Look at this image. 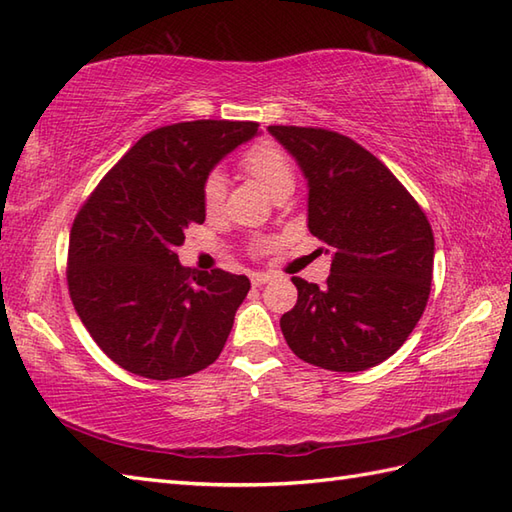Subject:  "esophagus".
Masks as SVG:
<instances>
[{
  "label": "esophagus",
  "instance_id": "1",
  "mask_svg": "<svg viewBox=\"0 0 512 512\" xmlns=\"http://www.w3.org/2000/svg\"><path fill=\"white\" fill-rule=\"evenodd\" d=\"M250 281H253V286H264L270 281V275L268 273H253L250 275Z\"/></svg>",
  "mask_w": 512,
  "mask_h": 512
}]
</instances>
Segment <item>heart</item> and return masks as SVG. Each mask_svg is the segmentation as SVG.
Segmentation results:
<instances>
[{"label": "heart", "mask_w": 512, "mask_h": 512, "mask_svg": "<svg viewBox=\"0 0 512 512\" xmlns=\"http://www.w3.org/2000/svg\"><path fill=\"white\" fill-rule=\"evenodd\" d=\"M239 165H242L250 178L262 184L273 198L284 191H292V187H295V167H292V160L273 140H262V143L250 147L242 160H239ZM224 198L226 180L220 171H211L202 187L204 211L209 215L220 213Z\"/></svg>", "instance_id": "b5f03b06"}]
</instances>
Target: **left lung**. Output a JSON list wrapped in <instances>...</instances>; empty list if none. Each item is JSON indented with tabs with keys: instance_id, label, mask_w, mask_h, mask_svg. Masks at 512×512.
<instances>
[{
	"instance_id": "left-lung-1",
	"label": "left lung",
	"mask_w": 512,
	"mask_h": 512,
	"mask_svg": "<svg viewBox=\"0 0 512 512\" xmlns=\"http://www.w3.org/2000/svg\"><path fill=\"white\" fill-rule=\"evenodd\" d=\"M308 180V228L332 250L325 286L292 277L281 317L301 361L363 372L407 341L427 308L433 231L413 195L374 154L339 132L270 125Z\"/></svg>"
}]
</instances>
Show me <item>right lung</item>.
Masks as SVG:
<instances>
[{
  "label": "right lung",
  "instance_id": "obj_1",
  "mask_svg": "<svg viewBox=\"0 0 512 512\" xmlns=\"http://www.w3.org/2000/svg\"><path fill=\"white\" fill-rule=\"evenodd\" d=\"M253 121H189L145 134L74 217L68 290L85 330L127 372L151 380L209 367L250 290L244 275L184 268V228L204 222L202 187Z\"/></svg>",
  "mask_w": 512,
  "mask_h": 512
}]
</instances>
